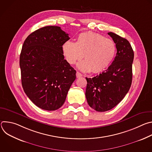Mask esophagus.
<instances>
[{
	"instance_id": "obj_1",
	"label": "esophagus",
	"mask_w": 152,
	"mask_h": 152,
	"mask_svg": "<svg viewBox=\"0 0 152 152\" xmlns=\"http://www.w3.org/2000/svg\"><path fill=\"white\" fill-rule=\"evenodd\" d=\"M82 75L80 73H79V72H76V77H77V78H79V77H82Z\"/></svg>"
}]
</instances>
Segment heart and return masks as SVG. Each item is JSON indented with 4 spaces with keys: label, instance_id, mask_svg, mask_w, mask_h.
I'll return each mask as SVG.
<instances>
[{
    "label": "heart",
    "instance_id": "heart-1",
    "mask_svg": "<svg viewBox=\"0 0 152 152\" xmlns=\"http://www.w3.org/2000/svg\"><path fill=\"white\" fill-rule=\"evenodd\" d=\"M63 55L70 64L83 58L84 61L78 64L80 70L94 73L104 71L112 62L115 54L114 41L104 36L91 32L79 35L76 42H65L62 47Z\"/></svg>",
    "mask_w": 152,
    "mask_h": 152
}]
</instances>
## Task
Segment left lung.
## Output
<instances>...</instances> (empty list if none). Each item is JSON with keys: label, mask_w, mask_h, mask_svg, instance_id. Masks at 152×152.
<instances>
[{"label": "left lung", "mask_w": 152, "mask_h": 152, "mask_svg": "<svg viewBox=\"0 0 152 152\" xmlns=\"http://www.w3.org/2000/svg\"><path fill=\"white\" fill-rule=\"evenodd\" d=\"M115 44L117 54L108 69L87 81L85 96L89 106L99 112L109 111L128 93L132 84L133 49L129 42L113 32H108Z\"/></svg>", "instance_id": "left-lung-1"}]
</instances>
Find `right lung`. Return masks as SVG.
Here are the masks:
<instances>
[{
  "mask_svg": "<svg viewBox=\"0 0 152 152\" xmlns=\"http://www.w3.org/2000/svg\"><path fill=\"white\" fill-rule=\"evenodd\" d=\"M70 39L60 27L48 26L31 34L20 56L21 84L29 99L47 111L61 107L76 79L62 47Z\"/></svg>",
  "mask_w": 152,
  "mask_h": 152,
  "instance_id": "add662e5",
  "label": "right lung"
}]
</instances>
